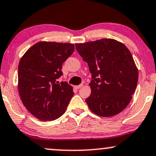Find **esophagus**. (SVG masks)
Returning a JSON list of instances; mask_svg holds the SVG:
<instances>
[{
	"mask_svg": "<svg viewBox=\"0 0 156 156\" xmlns=\"http://www.w3.org/2000/svg\"><path fill=\"white\" fill-rule=\"evenodd\" d=\"M82 86H83V84H80V85L74 86V88H75V89H80V88H81Z\"/></svg>",
	"mask_w": 156,
	"mask_h": 156,
	"instance_id": "1",
	"label": "esophagus"
}]
</instances>
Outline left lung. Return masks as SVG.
<instances>
[{"instance_id": "obj_1", "label": "left lung", "mask_w": 156, "mask_h": 156, "mask_svg": "<svg viewBox=\"0 0 156 156\" xmlns=\"http://www.w3.org/2000/svg\"><path fill=\"white\" fill-rule=\"evenodd\" d=\"M92 74L90 97L85 101L92 112L103 117L121 113L131 101L138 81V69L127 48L105 38L75 44Z\"/></svg>"}]
</instances>
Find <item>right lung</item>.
Returning <instances> with one entry per match:
<instances>
[{
  "label": "right lung",
  "mask_w": 156,
  "mask_h": 156,
  "mask_svg": "<svg viewBox=\"0 0 156 156\" xmlns=\"http://www.w3.org/2000/svg\"><path fill=\"white\" fill-rule=\"evenodd\" d=\"M74 44L40 41L30 48L18 67L19 93L23 104L41 121L62 116L74 95L66 82H56L63 74L62 63L72 54Z\"/></svg>",
  "instance_id": "obj_1"
}]
</instances>
